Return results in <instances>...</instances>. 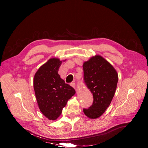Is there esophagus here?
Instances as JSON below:
<instances>
[{
  "instance_id": "34e87169",
  "label": "esophagus",
  "mask_w": 148,
  "mask_h": 148,
  "mask_svg": "<svg viewBox=\"0 0 148 148\" xmlns=\"http://www.w3.org/2000/svg\"><path fill=\"white\" fill-rule=\"evenodd\" d=\"M70 85H71V86H72L73 88L76 89V84H75V83H74V82L71 83H70Z\"/></svg>"
}]
</instances>
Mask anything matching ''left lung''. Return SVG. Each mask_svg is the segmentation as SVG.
I'll use <instances>...</instances> for the list:
<instances>
[{
	"instance_id": "left-lung-1",
	"label": "left lung",
	"mask_w": 148,
	"mask_h": 148,
	"mask_svg": "<svg viewBox=\"0 0 148 148\" xmlns=\"http://www.w3.org/2000/svg\"><path fill=\"white\" fill-rule=\"evenodd\" d=\"M84 82L93 96L92 104L83 109L90 119L104 113L113 99L118 82V74L110 63L100 56L91 57L83 65Z\"/></svg>"
}]
</instances>
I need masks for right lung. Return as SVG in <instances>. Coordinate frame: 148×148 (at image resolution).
<instances>
[{"label":"right lung","instance_id":"1","mask_svg":"<svg viewBox=\"0 0 148 148\" xmlns=\"http://www.w3.org/2000/svg\"><path fill=\"white\" fill-rule=\"evenodd\" d=\"M62 61L49 59L36 73L33 85L39 108L49 120L59 117L69 99L75 94L73 87L65 83L58 74Z\"/></svg>","mask_w":148,"mask_h":148}]
</instances>
